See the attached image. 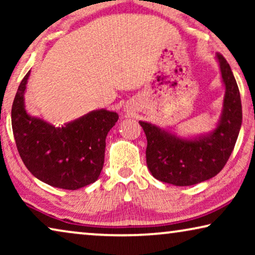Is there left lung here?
<instances>
[{
    "label": "left lung",
    "mask_w": 255,
    "mask_h": 255,
    "mask_svg": "<svg viewBox=\"0 0 255 255\" xmlns=\"http://www.w3.org/2000/svg\"><path fill=\"white\" fill-rule=\"evenodd\" d=\"M225 85L221 121L214 132L182 139L147 122H139L147 139L146 163L156 180L174 186H193L221 172L235 148L243 121L242 100L231 67L217 53Z\"/></svg>",
    "instance_id": "8db88e82"
}]
</instances>
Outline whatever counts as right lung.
I'll list each match as a JSON object with an SVG mask.
<instances>
[{"mask_svg":"<svg viewBox=\"0 0 255 255\" xmlns=\"http://www.w3.org/2000/svg\"><path fill=\"white\" fill-rule=\"evenodd\" d=\"M29 75L20 82L11 108L13 137L24 165L37 179L61 189L75 190L95 182L103 168L107 134L118 115L92 111L61 128L31 117L24 108Z\"/></svg>","mask_w":255,"mask_h":255,"instance_id":"obj_1","label":"right lung"}]
</instances>
